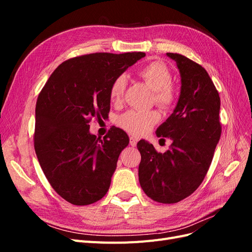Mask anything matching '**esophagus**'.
Here are the masks:
<instances>
[{"label": "esophagus", "instance_id": "obj_1", "mask_svg": "<svg viewBox=\"0 0 252 252\" xmlns=\"http://www.w3.org/2000/svg\"><path fill=\"white\" fill-rule=\"evenodd\" d=\"M129 141H130V145H131L132 147L136 146V143H138V140H136L134 136H130V138H129Z\"/></svg>", "mask_w": 252, "mask_h": 252}]
</instances>
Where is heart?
Segmentation results:
<instances>
[{
	"instance_id": "heart-1",
	"label": "heart",
	"mask_w": 252,
	"mask_h": 252,
	"mask_svg": "<svg viewBox=\"0 0 252 252\" xmlns=\"http://www.w3.org/2000/svg\"><path fill=\"white\" fill-rule=\"evenodd\" d=\"M139 77L155 90V101L164 107H168L175 100V91L171 82V72L161 62H151L139 70ZM126 88L125 75H119L111 83L109 97L112 103H120ZM159 120L156 110H128L118 119V124L129 133L144 135L148 133Z\"/></svg>"
}]
</instances>
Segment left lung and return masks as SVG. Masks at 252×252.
<instances>
[{"instance_id": "8db88e82", "label": "left lung", "mask_w": 252, "mask_h": 252, "mask_svg": "<svg viewBox=\"0 0 252 252\" xmlns=\"http://www.w3.org/2000/svg\"><path fill=\"white\" fill-rule=\"evenodd\" d=\"M177 63L181 91L177 106L157 129L158 138L170 139L171 147L158 154L154 145L141 140L139 181L150 199L178 203L201 185L220 138V100L204 68L179 53H166Z\"/></svg>"}]
</instances>
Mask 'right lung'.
I'll list each match as a JSON object with an SVG mask.
<instances>
[{
    "instance_id": "right-lung-1",
    "label": "right lung",
    "mask_w": 252,
    "mask_h": 252,
    "mask_svg": "<svg viewBox=\"0 0 252 252\" xmlns=\"http://www.w3.org/2000/svg\"><path fill=\"white\" fill-rule=\"evenodd\" d=\"M144 52L91 53L65 61L52 72L35 106L34 150L56 192L73 205L107 193L119 156L129 143L112 128L103 140L89 131L93 118H108L111 83Z\"/></svg>"
}]
</instances>
